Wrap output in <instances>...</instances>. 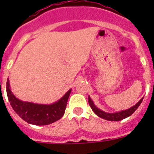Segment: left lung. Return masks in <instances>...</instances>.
I'll return each mask as SVG.
<instances>
[{
	"mask_svg": "<svg viewBox=\"0 0 154 154\" xmlns=\"http://www.w3.org/2000/svg\"><path fill=\"white\" fill-rule=\"evenodd\" d=\"M143 98L137 103V104L134 105L133 106L130 107V108L128 109L123 110V111H120V112H113V113H109V112H104V111H103V110L98 109L97 107L95 106V104H94V103L92 102V99H91V98L89 96V103L90 107L92 108V111L100 118H103V119H106V120L109 121H119L125 119V118L128 117V116H131L132 114L137 110V109L140 106V105L141 104Z\"/></svg>",
	"mask_w": 154,
	"mask_h": 154,
	"instance_id": "8db88e82",
	"label": "left lung"
}]
</instances>
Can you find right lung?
<instances>
[{
  "instance_id": "obj_1",
  "label": "right lung",
  "mask_w": 154,
  "mask_h": 154,
  "mask_svg": "<svg viewBox=\"0 0 154 154\" xmlns=\"http://www.w3.org/2000/svg\"><path fill=\"white\" fill-rule=\"evenodd\" d=\"M6 90L11 106L23 120L30 124L44 126L51 124L63 116L72 89H69L58 101L50 105L23 102L16 98L11 91L8 79Z\"/></svg>"
}]
</instances>
